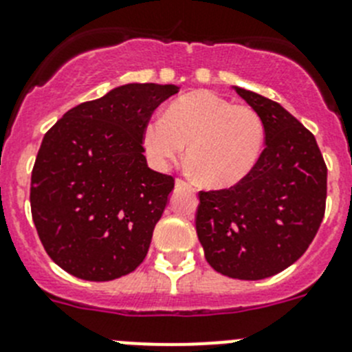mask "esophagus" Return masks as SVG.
Masks as SVG:
<instances>
[{
  "instance_id": "1",
  "label": "esophagus",
  "mask_w": 352,
  "mask_h": 352,
  "mask_svg": "<svg viewBox=\"0 0 352 352\" xmlns=\"http://www.w3.org/2000/svg\"><path fill=\"white\" fill-rule=\"evenodd\" d=\"M175 188L177 189H191V191H192L191 184H188V182H186V180H182V179H177L175 180Z\"/></svg>"
}]
</instances>
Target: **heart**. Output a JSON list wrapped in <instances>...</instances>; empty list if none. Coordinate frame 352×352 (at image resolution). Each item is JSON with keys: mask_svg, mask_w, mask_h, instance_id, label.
I'll use <instances>...</instances> for the list:
<instances>
[{"mask_svg": "<svg viewBox=\"0 0 352 352\" xmlns=\"http://www.w3.org/2000/svg\"><path fill=\"white\" fill-rule=\"evenodd\" d=\"M142 140L161 170L177 163L189 145L188 160L201 184L224 189L254 170L265 145V124L251 107L210 91H192L173 100L164 117L151 119Z\"/></svg>", "mask_w": 352, "mask_h": 352, "instance_id": "b5f03b06", "label": "heart"}]
</instances>
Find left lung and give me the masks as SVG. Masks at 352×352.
<instances>
[{"label":"left lung","instance_id":"8db88e82","mask_svg":"<svg viewBox=\"0 0 352 352\" xmlns=\"http://www.w3.org/2000/svg\"><path fill=\"white\" fill-rule=\"evenodd\" d=\"M265 124L259 161L242 182L199 191L196 233L219 274L259 280L286 270L314 240L326 208V163L314 135L277 101L235 87Z\"/></svg>","mask_w":352,"mask_h":352}]
</instances>
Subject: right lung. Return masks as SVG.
<instances>
[{"label": "right lung", "mask_w": 352, "mask_h": 352, "mask_svg": "<svg viewBox=\"0 0 352 352\" xmlns=\"http://www.w3.org/2000/svg\"><path fill=\"white\" fill-rule=\"evenodd\" d=\"M172 84H126L65 113L31 173V215L43 249L74 277L128 275L145 259L175 180L147 166L142 145Z\"/></svg>", "instance_id": "obj_1"}]
</instances>
